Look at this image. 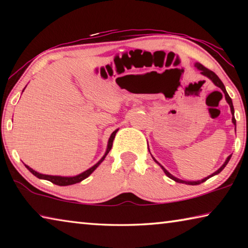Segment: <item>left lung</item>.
<instances>
[{
  "label": "left lung",
  "mask_w": 248,
  "mask_h": 248,
  "mask_svg": "<svg viewBox=\"0 0 248 248\" xmlns=\"http://www.w3.org/2000/svg\"><path fill=\"white\" fill-rule=\"evenodd\" d=\"M195 66H196L197 69H198V70L200 71V73H201V74L204 75V77H207L209 79H211L212 83L215 84L216 86L220 87V89L222 90V92H223V93H224V96H225V99H226V102H228V104L230 105L231 112H232V123H233V124L235 125V129H236V120H235V117H234V107H233V103H232V99H231V97H230L229 94H228V92H226V90H225V86H224V84L222 83V81H221V79L219 78V77H217V75L215 72H212V71H210L209 69L204 68V66H203L202 64H200L199 62H196V63H195ZM235 131H236V130H235ZM231 156H232V154L229 155V156L226 157L225 162L223 163V165H222L219 170H216L215 173L211 174V175H209L208 177H205V178L201 179V180H195V182H190V180H188V182H187V180H183V179H179V178H177V177H175V176L171 175L169 170H165V169H164V166H162L161 164H159V163H158V162L156 161V159H155L153 156H152V158L154 159V162L156 163V164H158L159 166H161V169H162L163 170H164V173L166 174L167 177H170V179L175 180L176 183H180V184H187V185H199V184H202V183H204L205 180L209 179L210 177H212V176H215V175H217V174H219V173H221V171L224 170V167L226 166V164H228V163H229V161H230V159H231Z\"/></svg>",
  "instance_id": "1"
}]
</instances>
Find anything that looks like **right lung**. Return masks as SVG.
<instances>
[{
    "label": "right lung",
    "instance_id": "1",
    "mask_svg": "<svg viewBox=\"0 0 248 248\" xmlns=\"http://www.w3.org/2000/svg\"><path fill=\"white\" fill-rule=\"evenodd\" d=\"M25 90V89H24ZM24 92V91H23ZM117 131H118V129L115 130L114 132L111 133V136L109 137V140H108V144H107V149H106V152H105V154L103 155V157L99 159V161L96 163V164L94 166H92L91 169L86 170L85 171H83V173L78 174V175H75V176H53V175H45V174H40L38 173V171L33 170L31 167H29L28 165L25 164V166H26V169L31 171V173L32 175H35L36 177H38L40 179H46V180H49V182H51L53 184L58 185V186H69V185H74V184H78L79 182H82V180H84L85 178L89 177V176L93 173V171L97 169V167L100 165V163H102L105 157L107 156V154L109 153V151L111 150V146H112V142H114V139H115V136Z\"/></svg>",
    "mask_w": 248,
    "mask_h": 248
}]
</instances>
